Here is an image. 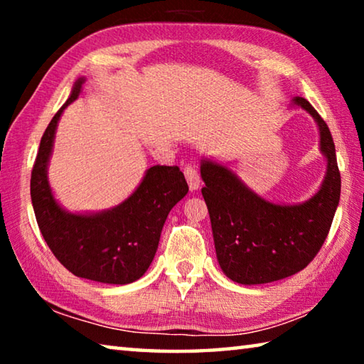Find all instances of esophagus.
I'll return each instance as SVG.
<instances>
[{"instance_id":"obj_1","label":"esophagus","mask_w":364,"mask_h":364,"mask_svg":"<svg viewBox=\"0 0 364 364\" xmlns=\"http://www.w3.org/2000/svg\"><path fill=\"white\" fill-rule=\"evenodd\" d=\"M184 176H186V181L189 184V189L191 191L199 189V186H200V175H199V170H197L193 164H188L186 167H184Z\"/></svg>"}]
</instances>
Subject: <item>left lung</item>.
<instances>
[{
    "label": "left lung",
    "instance_id": "obj_1",
    "mask_svg": "<svg viewBox=\"0 0 364 364\" xmlns=\"http://www.w3.org/2000/svg\"><path fill=\"white\" fill-rule=\"evenodd\" d=\"M294 102L315 117L328 159L323 186L305 204H271L223 165L202 162V196L210 213L218 263L239 284H264L304 269L323 247L341 199V171L329 127L305 97Z\"/></svg>",
    "mask_w": 364,
    "mask_h": 364
}]
</instances>
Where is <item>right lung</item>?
Listing matches in <instances>:
<instances>
[{"label": "right lung", "instance_id": "add662e5", "mask_svg": "<svg viewBox=\"0 0 364 364\" xmlns=\"http://www.w3.org/2000/svg\"><path fill=\"white\" fill-rule=\"evenodd\" d=\"M82 85L83 78L77 80L70 97L41 136L30 178L36 223L48 247L70 273L104 284H130L149 268L165 220L189 188L176 165H156L146 171L138 189L112 210L96 215L64 212L51 194L46 167L59 117L77 100Z\"/></svg>", "mask_w": 364, "mask_h": 364}]
</instances>
